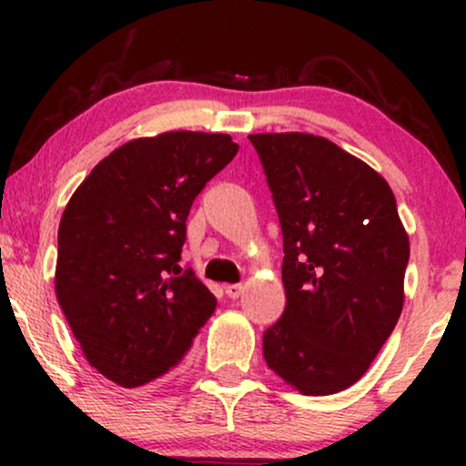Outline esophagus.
<instances>
[{
  "mask_svg": "<svg viewBox=\"0 0 466 466\" xmlns=\"http://www.w3.org/2000/svg\"><path fill=\"white\" fill-rule=\"evenodd\" d=\"M225 292H227L228 299H238L241 292H244V286H241V284H227Z\"/></svg>",
  "mask_w": 466,
  "mask_h": 466,
  "instance_id": "34e87169",
  "label": "esophagus"
}]
</instances>
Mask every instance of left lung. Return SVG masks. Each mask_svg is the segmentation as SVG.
Instances as JSON below:
<instances>
[{
  "instance_id": "obj_1",
  "label": "left lung",
  "mask_w": 466,
  "mask_h": 466,
  "mask_svg": "<svg viewBox=\"0 0 466 466\" xmlns=\"http://www.w3.org/2000/svg\"><path fill=\"white\" fill-rule=\"evenodd\" d=\"M284 239L286 308L263 333L267 367L303 394L367 373L403 309L410 239L378 171L327 137L248 136Z\"/></svg>"
}]
</instances>
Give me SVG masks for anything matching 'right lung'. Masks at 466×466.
I'll return each mask as SVG.
<instances>
[{
    "label": "right lung",
    "instance_id": "1",
    "mask_svg": "<svg viewBox=\"0 0 466 466\" xmlns=\"http://www.w3.org/2000/svg\"><path fill=\"white\" fill-rule=\"evenodd\" d=\"M238 150L225 133L133 139L95 165L69 199L56 299L86 360L114 384L163 380L214 314L216 297L177 263L195 197Z\"/></svg>",
    "mask_w": 466,
    "mask_h": 466
}]
</instances>
